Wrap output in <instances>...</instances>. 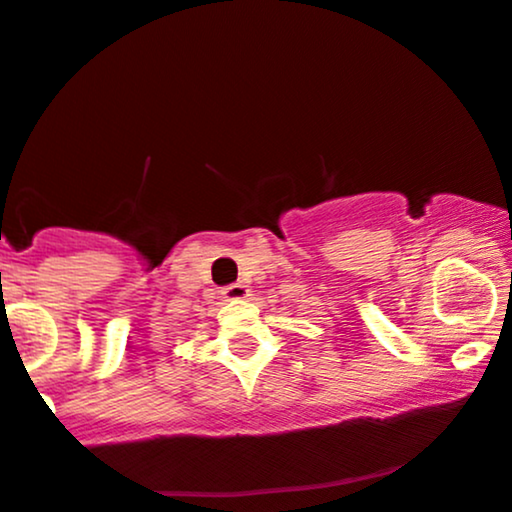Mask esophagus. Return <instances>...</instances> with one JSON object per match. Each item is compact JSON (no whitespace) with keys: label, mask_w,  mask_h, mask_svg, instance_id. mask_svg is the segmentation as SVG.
<instances>
[{"label":"esophagus","mask_w":512,"mask_h":512,"mask_svg":"<svg viewBox=\"0 0 512 512\" xmlns=\"http://www.w3.org/2000/svg\"><path fill=\"white\" fill-rule=\"evenodd\" d=\"M222 295H225V300H244V297H249V287L244 283H232L222 287Z\"/></svg>","instance_id":"obj_1"}]
</instances>
